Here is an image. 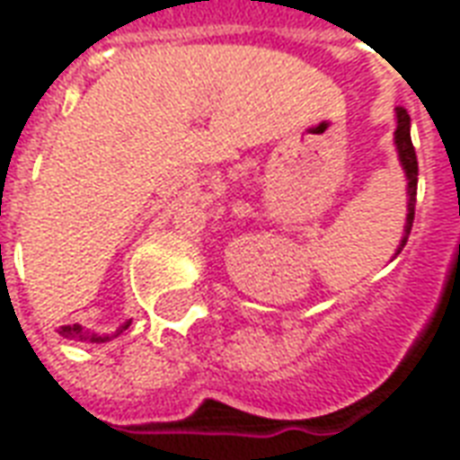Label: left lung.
Instances as JSON below:
<instances>
[{
    "label": "left lung",
    "mask_w": 460,
    "mask_h": 460,
    "mask_svg": "<svg viewBox=\"0 0 460 460\" xmlns=\"http://www.w3.org/2000/svg\"><path fill=\"white\" fill-rule=\"evenodd\" d=\"M411 118L406 113L404 108H396V130H394V145L399 152V162H402V170L406 174V224H404V236L396 253L404 249L406 239L411 234V224H414V207H416V181H419V162H416L414 145H411ZM394 253V256H396Z\"/></svg>",
    "instance_id": "left-lung-1"
}]
</instances>
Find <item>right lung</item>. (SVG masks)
<instances>
[{
	"label": "right lung",
	"instance_id": "right-lung-1",
	"mask_svg": "<svg viewBox=\"0 0 460 460\" xmlns=\"http://www.w3.org/2000/svg\"><path fill=\"white\" fill-rule=\"evenodd\" d=\"M128 325H130V320H128L125 325H120L115 335H120L122 330H128ZM58 335H64V338L68 340H81V342H105V340H111L108 335H95V332H88V330H84L81 325H64V328H58Z\"/></svg>",
	"mask_w": 460,
	"mask_h": 460
}]
</instances>
